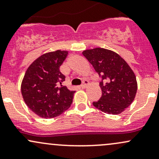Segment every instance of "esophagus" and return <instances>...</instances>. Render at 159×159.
Returning <instances> with one entry per match:
<instances>
[{
    "label": "esophagus",
    "mask_w": 159,
    "mask_h": 159,
    "mask_svg": "<svg viewBox=\"0 0 159 159\" xmlns=\"http://www.w3.org/2000/svg\"><path fill=\"white\" fill-rule=\"evenodd\" d=\"M89 84V81H87V80H85V81H83V84L81 85V88H86L87 87V86Z\"/></svg>",
    "instance_id": "esophagus-1"
}]
</instances>
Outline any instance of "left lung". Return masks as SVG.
I'll return each mask as SVG.
<instances>
[{
    "label": "left lung",
    "instance_id": "left-lung-1",
    "mask_svg": "<svg viewBox=\"0 0 159 159\" xmlns=\"http://www.w3.org/2000/svg\"><path fill=\"white\" fill-rule=\"evenodd\" d=\"M82 54L102 78V95L93 105L105 114H121L134 101L138 90L132 69L119 54L108 49H87Z\"/></svg>",
    "mask_w": 159,
    "mask_h": 159
}]
</instances>
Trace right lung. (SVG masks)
I'll use <instances>...</instances> for the list:
<instances>
[{"label":"right lung","mask_w":159,"mask_h":159,"mask_svg":"<svg viewBox=\"0 0 159 159\" xmlns=\"http://www.w3.org/2000/svg\"><path fill=\"white\" fill-rule=\"evenodd\" d=\"M68 54L57 50L43 54L29 66L21 90L27 107L42 118L55 117L70 107L75 91L62 85L65 75L60 66Z\"/></svg>","instance_id":"obj_1"}]
</instances>
